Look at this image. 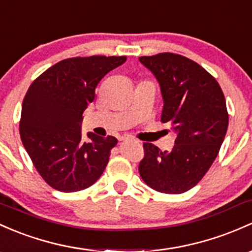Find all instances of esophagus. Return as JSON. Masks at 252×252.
<instances>
[{
	"label": "esophagus",
	"mask_w": 252,
	"mask_h": 252,
	"mask_svg": "<svg viewBox=\"0 0 252 252\" xmlns=\"http://www.w3.org/2000/svg\"><path fill=\"white\" fill-rule=\"evenodd\" d=\"M121 140H123V142H134V143H137V140L133 139V138H131V137H123V138H121Z\"/></svg>",
	"instance_id": "34e87169"
}]
</instances>
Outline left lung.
<instances>
[{"label":"left lung","mask_w":252,"mask_h":252,"mask_svg":"<svg viewBox=\"0 0 252 252\" xmlns=\"http://www.w3.org/2000/svg\"><path fill=\"white\" fill-rule=\"evenodd\" d=\"M139 61L161 86V121L177 132L170 151L143 144L139 174L154 190L183 193L201 181L220 151L228 127L226 99L215 78L185 56L161 53Z\"/></svg>","instance_id":"left-lung-1"}]
</instances>
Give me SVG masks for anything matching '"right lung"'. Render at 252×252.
I'll use <instances>...</instances> for the list:
<instances>
[{
    "instance_id": "1",
    "label": "right lung",
    "mask_w": 252,
    "mask_h": 252,
    "mask_svg": "<svg viewBox=\"0 0 252 252\" xmlns=\"http://www.w3.org/2000/svg\"><path fill=\"white\" fill-rule=\"evenodd\" d=\"M125 61L126 56L66 59L30 85L21 108L20 138L37 172L55 190L88 189L107 167L118 139L89 132L85 142L80 124L102 78Z\"/></svg>"
}]
</instances>
